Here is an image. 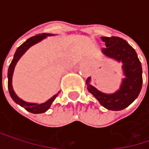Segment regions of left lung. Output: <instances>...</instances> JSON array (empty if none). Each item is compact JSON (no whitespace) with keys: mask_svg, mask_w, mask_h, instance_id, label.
<instances>
[{"mask_svg":"<svg viewBox=\"0 0 149 149\" xmlns=\"http://www.w3.org/2000/svg\"><path fill=\"white\" fill-rule=\"evenodd\" d=\"M106 47L103 52L106 56L123 62L125 78L118 91L114 94H105L89 84L87 89L104 108L110 110H122L131 104L139 96L142 86V68L136 52L126 40L120 37H101Z\"/></svg>","mask_w":149,"mask_h":149,"instance_id":"8db88e82","label":"left lung"}]
</instances>
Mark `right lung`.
I'll use <instances>...</instances> for the list:
<instances>
[{
  "instance_id": "obj_1",
  "label": "right lung",
  "mask_w": 149,
  "mask_h": 149,
  "mask_svg": "<svg viewBox=\"0 0 149 149\" xmlns=\"http://www.w3.org/2000/svg\"><path fill=\"white\" fill-rule=\"evenodd\" d=\"M48 35H51V34H45V33H42V34H39V35H35V36H33L31 38H29L27 40H26L23 44L21 45H19L16 52H15V55H14V58L9 65V68H8V91H9V94L12 97V99L15 101L16 104H19L20 106H22L23 108H25L27 111L31 112V113H34V114H40V113H44L51 106L52 103L54 101V99L57 97V96L58 95L56 94L54 95L52 98H50L47 102H45L44 104H31V103H26L23 100H21L20 98H19L16 94L15 93L14 90H13V87H12V77H13V73H14V69H15V65L16 63L18 62V60L19 59V58L26 52V51L31 47L33 45L40 42V40H42L43 39H45L46 36Z\"/></svg>"
}]
</instances>
